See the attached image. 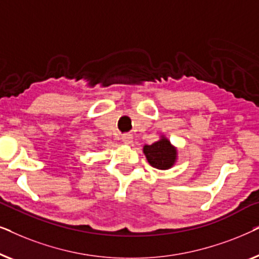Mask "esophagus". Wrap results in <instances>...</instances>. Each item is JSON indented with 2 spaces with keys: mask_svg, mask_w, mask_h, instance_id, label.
<instances>
[{
  "mask_svg": "<svg viewBox=\"0 0 259 259\" xmlns=\"http://www.w3.org/2000/svg\"><path fill=\"white\" fill-rule=\"evenodd\" d=\"M121 139H122V141H123V144H131L133 141V136L131 133H126V134H123V136L121 137Z\"/></svg>",
  "mask_w": 259,
  "mask_h": 259,
  "instance_id": "esophagus-1",
  "label": "esophagus"
}]
</instances>
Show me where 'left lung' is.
I'll use <instances>...</instances> for the list:
<instances>
[{"label":"left lung","instance_id":"8db88e82","mask_svg":"<svg viewBox=\"0 0 259 259\" xmlns=\"http://www.w3.org/2000/svg\"><path fill=\"white\" fill-rule=\"evenodd\" d=\"M144 153L151 166L158 169H167L175 164L177 151L169 141L162 138L152 145H145Z\"/></svg>","mask_w":259,"mask_h":259}]
</instances>
